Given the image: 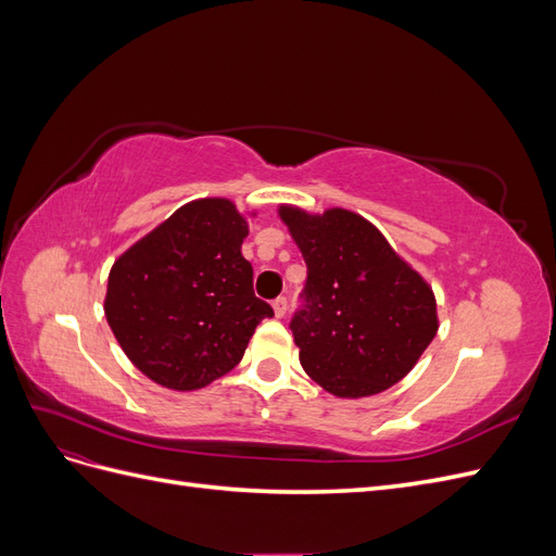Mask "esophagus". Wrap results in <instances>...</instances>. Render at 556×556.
I'll list each match as a JSON object with an SVG mask.
<instances>
[{
    "instance_id": "1",
    "label": "esophagus",
    "mask_w": 556,
    "mask_h": 556,
    "mask_svg": "<svg viewBox=\"0 0 556 556\" xmlns=\"http://www.w3.org/2000/svg\"><path fill=\"white\" fill-rule=\"evenodd\" d=\"M274 313H276V317H285V313H288V299L278 296V299L274 301Z\"/></svg>"
}]
</instances>
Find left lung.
Masks as SVG:
<instances>
[{
    "mask_svg": "<svg viewBox=\"0 0 556 556\" xmlns=\"http://www.w3.org/2000/svg\"><path fill=\"white\" fill-rule=\"evenodd\" d=\"M308 266L306 308L292 319L304 371L339 399L406 378L439 331L431 285L355 211L278 206Z\"/></svg>",
    "mask_w": 556,
    "mask_h": 556,
    "instance_id": "obj_1",
    "label": "left lung"
}]
</instances>
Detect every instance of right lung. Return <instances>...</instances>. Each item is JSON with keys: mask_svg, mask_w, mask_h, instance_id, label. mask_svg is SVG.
<instances>
[{"mask_svg": "<svg viewBox=\"0 0 556 556\" xmlns=\"http://www.w3.org/2000/svg\"><path fill=\"white\" fill-rule=\"evenodd\" d=\"M248 215L225 197L194 199L113 262L109 327L153 382L192 392L223 378L274 315L252 292V266L241 252Z\"/></svg>", "mask_w": 556, "mask_h": 556, "instance_id": "add662e5", "label": "right lung"}]
</instances>
